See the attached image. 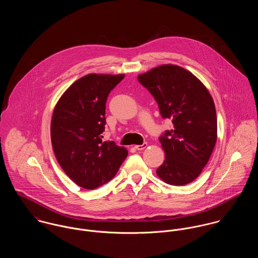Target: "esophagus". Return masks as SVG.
<instances>
[{"label":"esophagus","instance_id":"obj_1","mask_svg":"<svg viewBox=\"0 0 258 258\" xmlns=\"http://www.w3.org/2000/svg\"><path fill=\"white\" fill-rule=\"evenodd\" d=\"M146 146H147V143H143V144H141V145H136L135 148H136L137 150H143Z\"/></svg>","mask_w":258,"mask_h":258}]
</instances>
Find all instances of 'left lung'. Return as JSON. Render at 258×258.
I'll list each match as a JSON object with an SVG mask.
<instances>
[{
  "label": "left lung",
  "instance_id": "left-lung-1",
  "mask_svg": "<svg viewBox=\"0 0 258 258\" xmlns=\"http://www.w3.org/2000/svg\"><path fill=\"white\" fill-rule=\"evenodd\" d=\"M139 82L155 99L163 119L173 128L160 137L165 160L156 169L167 184L185 185L206 166L217 142L214 101L200 80L177 65H162L139 75Z\"/></svg>",
  "mask_w": 258,
  "mask_h": 258
}]
</instances>
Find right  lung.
<instances>
[{"label":"right lung","instance_id":"1","mask_svg":"<svg viewBox=\"0 0 258 258\" xmlns=\"http://www.w3.org/2000/svg\"><path fill=\"white\" fill-rule=\"evenodd\" d=\"M124 75L88 74L62 95L51 120V143L59 165L85 189L109 182L127 156L114 142H103L106 103Z\"/></svg>","mask_w":258,"mask_h":258}]
</instances>
